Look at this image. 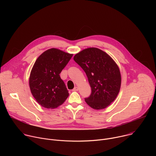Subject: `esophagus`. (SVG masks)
Instances as JSON below:
<instances>
[{
  "instance_id": "esophagus-1",
  "label": "esophagus",
  "mask_w": 156,
  "mask_h": 156,
  "mask_svg": "<svg viewBox=\"0 0 156 156\" xmlns=\"http://www.w3.org/2000/svg\"><path fill=\"white\" fill-rule=\"evenodd\" d=\"M78 87H75L73 89V91H78Z\"/></svg>"
}]
</instances>
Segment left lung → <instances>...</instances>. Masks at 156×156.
Segmentation results:
<instances>
[{"label": "left lung", "mask_w": 156, "mask_h": 156, "mask_svg": "<svg viewBox=\"0 0 156 156\" xmlns=\"http://www.w3.org/2000/svg\"><path fill=\"white\" fill-rule=\"evenodd\" d=\"M73 60L84 71L91 87V93L84 98L94 109H103L117 98L121 85L117 65L107 54L94 48L76 54Z\"/></svg>", "instance_id": "8db88e82"}]
</instances>
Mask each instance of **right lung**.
Masks as SVG:
<instances>
[{"label": "right lung", "mask_w": 156, "mask_h": 156, "mask_svg": "<svg viewBox=\"0 0 156 156\" xmlns=\"http://www.w3.org/2000/svg\"><path fill=\"white\" fill-rule=\"evenodd\" d=\"M73 54L51 49L43 52L35 62L30 77L31 92L43 107L57 108L69 96L60 73Z\"/></svg>", "instance_id": "right-lung-1"}]
</instances>
